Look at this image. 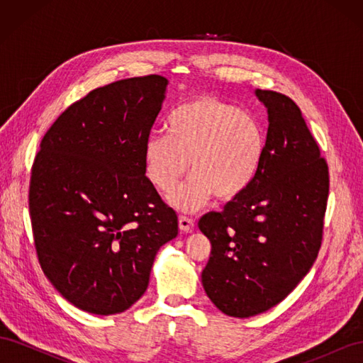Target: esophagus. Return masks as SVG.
<instances>
[{"instance_id": "34e87169", "label": "esophagus", "mask_w": 363, "mask_h": 363, "mask_svg": "<svg viewBox=\"0 0 363 363\" xmlns=\"http://www.w3.org/2000/svg\"><path fill=\"white\" fill-rule=\"evenodd\" d=\"M179 227H180L182 232L189 233L194 230V221L188 216H179Z\"/></svg>"}]
</instances>
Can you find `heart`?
<instances>
[{
  "label": "heart",
  "mask_w": 363,
  "mask_h": 363,
  "mask_svg": "<svg viewBox=\"0 0 363 363\" xmlns=\"http://www.w3.org/2000/svg\"><path fill=\"white\" fill-rule=\"evenodd\" d=\"M168 135L145 139L144 169L160 192H171L191 167V179L168 200L194 212L213 196L233 203L255 183L267 155L260 121L215 96L192 98L175 106L167 119Z\"/></svg>",
  "instance_id": "obj_1"
}]
</instances>
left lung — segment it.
<instances>
[{"instance_id":"1","label":"left lung","mask_w":363,"mask_h":363,"mask_svg":"<svg viewBox=\"0 0 363 363\" xmlns=\"http://www.w3.org/2000/svg\"><path fill=\"white\" fill-rule=\"evenodd\" d=\"M267 107V155L248 192L199 223L212 244L201 283L228 316L279 304L312 268L321 247L328 168L289 96L256 89Z\"/></svg>"}]
</instances>
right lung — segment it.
Masks as SVG:
<instances>
[{"label":"right lung","mask_w":363,"mask_h":363,"mask_svg":"<svg viewBox=\"0 0 363 363\" xmlns=\"http://www.w3.org/2000/svg\"><path fill=\"white\" fill-rule=\"evenodd\" d=\"M167 86L147 75L98 87L40 142L28 195L35 247L43 274L80 311L130 309L157 251L179 233L142 157Z\"/></svg>","instance_id":"1"}]
</instances>
